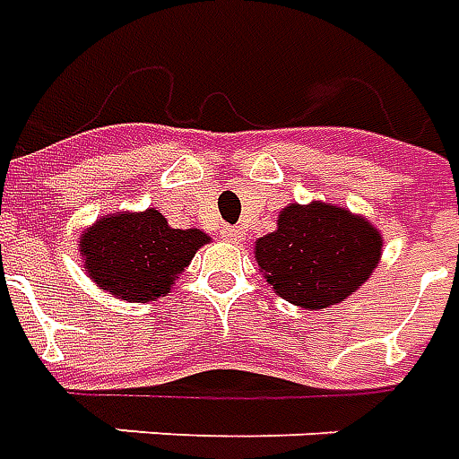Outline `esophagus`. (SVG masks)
<instances>
[{
	"mask_svg": "<svg viewBox=\"0 0 459 459\" xmlns=\"http://www.w3.org/2000/svg\"><path fill=\"white\" fill-rule=\"evenodd\" d=\"M222 237L227 242H242V239H245V232H242L239 227H224Z\"/></svg>",
	"mask_w": 459,
	"mask_h": 459,
	"instance_id": "34e87169",
	"label": "esophagus"
}]
</instances>
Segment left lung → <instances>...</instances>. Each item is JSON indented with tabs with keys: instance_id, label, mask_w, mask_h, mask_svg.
<instances>
[{
	"instance_id": "1",
	"label": "left lung",
	"mask_w": 459,
	"mask_h": 459,
	"mask_svg": "<svg viewBox=\"0 0 459 459\" xmlns=\"http://www.w3.org/2000/svg\"><path fill=\"white\" fill-rule=\"evenodd\" d=\"M383 239L349 210L289 204L276 232L256 239V262L276 294L301 308H326L351 297L376 269Z\"/></svg>"
}]
</instances>
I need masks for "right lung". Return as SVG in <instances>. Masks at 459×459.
<instances>
[{"instance_id": "obj_1", "label": "right lung", "mask_w": 459, "mask_h": 459, "mask_svg": "<svg viewBox=\"0 0 459 459\" xmlns=\"http://www.w3.org/2000/svg\"><path fill=\"white\" fill-rule=\"evenodd\" d=\"M207 242L200 230H172L158 210L103 217L81 237L86 272L123 301H152L165 297Z\"/></svg>"}]
</instances>
